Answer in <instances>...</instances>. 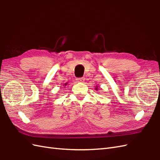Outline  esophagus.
Here are the masks:
<instances>
[{
	"mask_svg": "<svg viewBox=\"0 0 160 160\" xmlns=\"http://www.w3.org/2000/svg\"><path fill=\"white\" fill-rule=\"evenodd\" d=\"M84 79H85V78H84V77H82V78H77L76 80H77V82H83L84 81Z\"/></svg>",
	"mask_w": 160,
	"mask_h": 160,
	"instance_id": "obj_1",
	"label": "esophagus"
}]
</instances>
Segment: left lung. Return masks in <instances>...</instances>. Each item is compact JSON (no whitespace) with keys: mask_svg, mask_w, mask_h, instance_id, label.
<instances>
[{"mask_svg":"<svg viewBox=\"0 0 160 160\" xmlns=\"http://www.w3.org/2000/svg\"><path fill=\"white\" fill-rule=\"evenodd\" d=\"M95 89H96V90H98V87L96 85V87H95Z\"/></svg>","mask_w":160,"mask_h":160,"instance_id":"left-lung-1","label":"left lung"}]
</instances>
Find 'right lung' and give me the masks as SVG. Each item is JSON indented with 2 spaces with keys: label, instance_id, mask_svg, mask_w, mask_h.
I'll return each mask as SVG.
<instances>
[{
  "label": "right lung",
  "instance_id": "obj_1",
  "mask_svg": "<svg viewBox=\"0 0 160 160\" xmlns=\"http://www.w3.org/2000/svg\"><path fill=\"white\" fill-rule=\"evenodd\" d=\"M67 82H66V83H64V84H63V86H64V87H65V86H67Z\"/></svg>",
  "mask_w": 160,
  "mask_h": 160
}]
</instances>
